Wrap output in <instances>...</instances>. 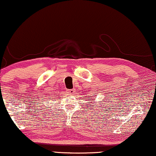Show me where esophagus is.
Returning <instances> with one entry per match:
<instances>
[{
  "mask_svg": "<svg viewBox=\"0 0 156 156\" xmlns=\"http://www.w3.org/2000/svg\"><path fill=\"white\" fill-rule=\"evenodd\" d=\"M67 92L69 93V94H73L74 92H75V90H67Z\"/></svg>",
  "mask_w": 156,
  "mask_h": 156,
  "instance_id": "1",
  "label": "esophagus"
}]
</instances>
